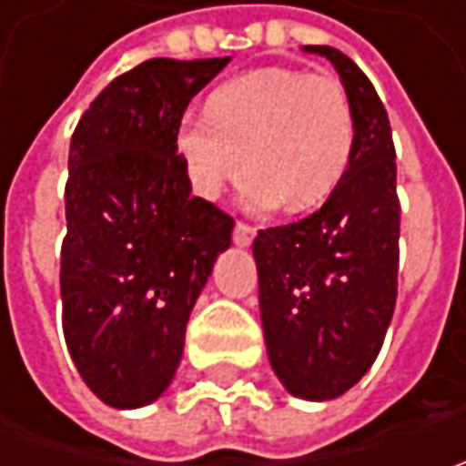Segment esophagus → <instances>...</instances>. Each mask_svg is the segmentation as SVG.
Segmentation results:
<instances>
[{"mask_svg":"<svg viewBox=\"0 0 466 466\" xmlns=\"http://www.w3.org/2000/svg\"><path fill=\"white\" fill-rule=\"evenodd\" d=\"M254 236H257V230H254L251 225L241 223V220L233 228V241H236V246H251Z\"/></svg>","mask_w":466,"mask_h":466,"instance_id":"1","label":"esophagus"}]
</instances>
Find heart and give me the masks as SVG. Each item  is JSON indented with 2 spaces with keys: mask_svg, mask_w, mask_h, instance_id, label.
I'll return each mask as SVG.
<instances>
[{
  "mask_svg": "<svg viewBox=\"0 0 466 466\" xmlns=\"http://www.w3.org/2000/svg\"><path fill=\"white\" fill-rule=\"evenodd\" d=\"M352 145L355 116L342 82L296 66L230 77L209 93L207 111L176 127L194 188L215 199L246 166L243 199L251 209L319 205L342 181Z\"/></svg>",
  "mask_w": 466,
  "mask_h": 466,
  "instance_id": "obj_1",
  "label": "heart"
}]
</instances>
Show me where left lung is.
I'll return each instance as SVG.
<instances>
[{"mask_svg": "<svg viewBox=\"0 0 466 466\" xmlns=\"http://www.w3.org/2000/svg\"><path fill=\"white\" fill-rule=\"evenodd\" d=\"M329 59L355 116L352 157L313 215L259 230L254 259L269 363L300 400L345 394L373 366L397 303L400 197L391 127L360 66L331 46Z\"/></svg>", "mask_w": 466, "mask_h": 466, "instance_id": "obj_1", "label": "left lung"}]
</instances>
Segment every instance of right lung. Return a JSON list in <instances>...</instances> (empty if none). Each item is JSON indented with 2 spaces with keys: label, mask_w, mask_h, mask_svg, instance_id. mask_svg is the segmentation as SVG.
<instances>
[{
  "label": "right lung",
  "mask_w": 466,
  "mask_h": 466,
  "mask_svg": "<svg viewBox=\"0 0 466 466\" xmlns=\"http://www.w3.org/2000/svg\"><path fill=\"white\" fill-rule=\"evenodd\" d=\"M223 59H150L111 82L69 145L64 339L100 402L135 410L176 376L187 321L233 218L191 197L176 127Z\"/></svg>",
  "instance_id": "right-lung-1"
}]
</instances>
